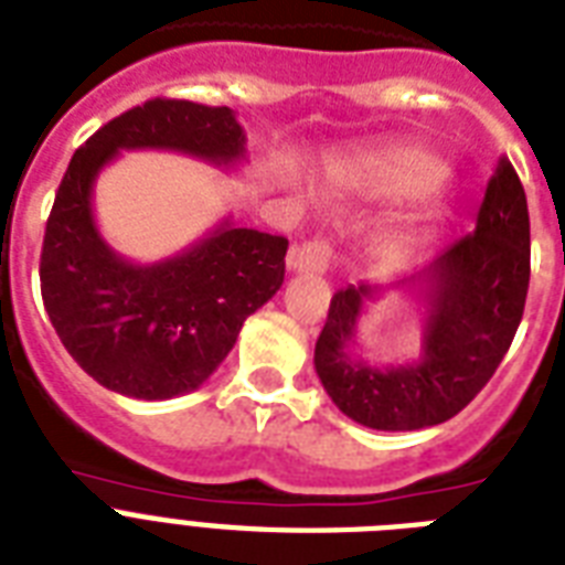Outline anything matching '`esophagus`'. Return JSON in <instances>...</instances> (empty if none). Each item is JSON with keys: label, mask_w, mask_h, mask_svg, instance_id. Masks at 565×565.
I'll return each mask as SVG.
<instances>
[{"label": "esophagus", "mask_w": 565, "mask_h": 565, "mask_svg": "<svg viewBox=\"0 0 565 565\" xmlns=\"http://www.w3.org/2000/svg\"><path fill=\"white\" fill-rule=\"evenodd\" d=\"M328 264H331V246L322 239L301 243V246L290 248V255H287V266L292 273H326Z\"/></svg>", "instance_id": "34e87169"}]
</instances>
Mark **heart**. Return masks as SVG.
Here are the masks:
<instances>
[{
  "mask_svg": "<svg viewBox=\"0 0 565 565\" xmlns=\"http://www.w3.org/2000/svg\"><path fill=\"white\" fill-rule=\"evenodd\" d=\"M446 179V163L422 152L366 154L361 161L345 163L337 170L340 188L377 195V199H419L434 193Z\"/></svg>",
  "mask_w": 565,
  "mask_h": 565,
  "instance_id": "heart-1",
  "label": "heart"
}]
</instances>
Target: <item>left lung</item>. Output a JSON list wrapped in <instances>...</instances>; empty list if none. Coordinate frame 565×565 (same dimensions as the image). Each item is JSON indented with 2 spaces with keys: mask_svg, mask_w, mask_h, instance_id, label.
<instances>
[{
  "mask_svg": "<svg viewBox=\"0 0 565 565\" xmlns=\"http://www.w3.org/2000/svg\"><path fill=\"white\" fill-rule=\"evenodd\" d=\"M531 281V222L522 181L499 158L478 225L425 269L398 278L423 301V352L411 364L375 367L356 358V322L388 287L349 284L334 292L313 366L331 402L375 430H419L451 419L504 361Z\"/></svg>",
  "mask_w": 565,
  "mask_h": 565,
  "instance_id": "1",
  "label": "left lung"
}]
</instances>
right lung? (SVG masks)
<instances>
[{
	"label": "right lung",
	"instance_id": "add662e5",
	"mask_svg": "<svg viewBox=\"0 0 565 565\" xmlns=\"http://www.w3.org/2000/svg\"><path fill=\"white\" fill-rule=\"evenodd\" d=\"M135 149L234 170L246 161V131L231 108L146 102L75 149L49 213L40 292L55 334L102 386L163 402L199 390L228 358L243 322L281 290L287 239L237 228L225 216L154 264L117 255L96 228L93 188L119 152Z\"/></svg>",
	"mask_w": 565,
	"mask_h": 565
}]
</instances>
